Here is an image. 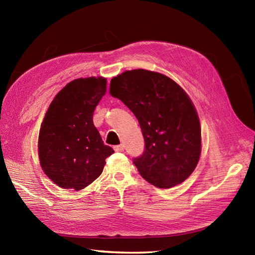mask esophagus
I'll use <instances>...</instances> for the list:
<instances>
[{
	"instance_id": "obj_1",
	"label": "esophagus",
	"mask_w": 255,
	"mask_h": 255,
	"mask_svg": "<svg viewBox=\"0 0 255 255\" xmlns=\"http://www.w3.org/2000/svg\"><path fill=\"white\" fill-rule=\"evenodd\" d=\"M114 150H115L116 152H123V151H125V145H123V144L115 145V146H114Z\"/></svg>"
}]
</instances>
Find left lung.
Wrapping results in <instances>:
<instances>
[{
  "instance_id": "8db88e82",
  "label": "left lung",
  "mask_w": 255,
  "mask_h": 255,
  "mask_svg": "<svg viewBox=\"0 0 255 255\" xmlns=\"http://www.w3.org/2000/svg\"><path fill=\"white\" fill-rule=\"evenodd\" d=\"M110 92L139 122L145 148L134 164L143 179L158 188L186 180L201 154V127L185 90L164 74L135 69L113 78Z\"/></svg>"
}]
</instances>
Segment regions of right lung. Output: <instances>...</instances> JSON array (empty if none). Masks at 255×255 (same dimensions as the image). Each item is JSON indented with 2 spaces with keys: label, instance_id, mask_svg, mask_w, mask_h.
Instances as JSON below:
<instances>
[{
  "label": "right lung",
  "instance_id": "add662e5",
  "mask_svg": "<svg viewBox=\"0 0 255 255\" xmlns=\"http://www.w3.org/2000/svg\"><path fill=\"white\" fill-rule=\"evenodd\" d=\"M106 92V79H76L61 89L45 113L38 137L43 172L57 186L81 190L101 175L114 150L92 121Z\"/></svg>",
  "mask_w": 255,
  "mask_h": 255
}]
</instances>
